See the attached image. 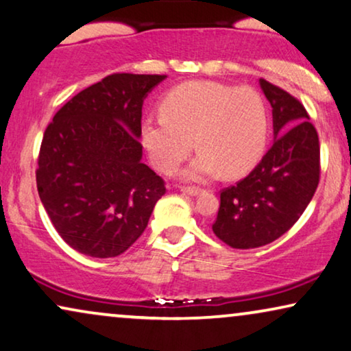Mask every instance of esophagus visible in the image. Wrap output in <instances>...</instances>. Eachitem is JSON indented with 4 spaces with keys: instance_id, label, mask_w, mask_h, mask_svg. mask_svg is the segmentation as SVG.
I'll return each mask as SVG.
<instances>
[{
    "instance_id": "1",
    "label": "esophagus",
    "mask_w": 351,
    "mask_h": 351,
    "mask_svg": "<svg viewBox=\"0 0 351 351\" xmlns=\"http://www.w3.org/2000/svg\"><path fill=\"white\" fill-rule=\"evenodd\" d=\"M180 190L184 193H186V195H192V197H195V195H198V193L203 192V189H198V186H190V185H184Z\"/></svg>"
}]
</instances>
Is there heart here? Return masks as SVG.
Masks as SVG:
<instances>
[{"label":"heart","mask_w":351,"mask_h":351,"mask_svg":"<svg viewBox=\"0 0 351 351\" xmlns=\"http://www.w3.org/2000/svg\"><path fill=\"white\" fill-rule=\"evenodd\" d=\"M162 114L142 122V143L161 172L176 171L197 145L199 156L186 177L247 174L265 154L269 138V108L252 86L190 80L161 99ZM195 143H193V140Z\"/></svg>","instance_id":"b5f03b06"}]
</instances>
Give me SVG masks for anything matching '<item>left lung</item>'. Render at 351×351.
<instances>
[{
  "mask_svg": "<svg viewBox=\"0 0 351 351\" xmlns=\"http://www.w3.org/2000/svg\"><path fill=\"white\" fill-rule=\"evenodd\" d=\"M272 106L274 143L259 165L221 190L213 232L239 250L258 248L284 235L311 202L321 177L316 127L302 103L284 88L259 80Z\"/></svg>",
  "mask_w": 351,
  "mask_h": 351,
  "instance_id": "left-lung-1",
  "label": "left lung"
}]
</instances>
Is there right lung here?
Masks as SVG:
<instances>
[{"mask_svg": "<svg viewBox=\"0 0 351 351\" xmlns=\"http://www.w3.org/2000/svg\"><path fill=\"white\" fill-rule=\"evenodd\" d=\"M166 75L111 74L82 90L43 134L36 189L54 229L82 254L114 258L147 229L165 180L142 162L143 99Z\"/></svg>", "mask_w": 351, "mask_h": 351, "instance_id": "1", "label": "right lung"}]
</instances>
